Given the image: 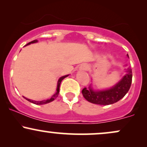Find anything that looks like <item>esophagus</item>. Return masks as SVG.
Wrapping results in <instances>:
<instances>
[{
	"instance_id": "obj_1",
	"label": "esophagus",
	"mask_w": 147,
	"mask_h": 147,
	"mask_svg": "<svg viewBox=\"0 0 147 147\" xmlns=\"http://www.w3.org/2000/svg\"><path fill=\"white\" fill-rule=\"evenodd\" d=\"M86 68H87V67L86 66V65H84V66L83 67V70H86Z\"/></svg>"
}]
</instances>
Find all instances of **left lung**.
Returning <instances> with one entry per match:
<instances>
[{
  "instance_id": "left-lung-1",
  "label": "left lung",
  "mask_w": 147,
  "mask_h": 147,
  "mask_svg": "<svg viewBox=\"0 0 147 147\" xmlns=\"http://www.w3.org/2000/svg\"><path fill=\"white\" fill-rule=\"evenodd\" d=\"M131 82L132 70L131 68H128L126 75L112 88L95 92L91 88L88 89L84 88L82 92L84 98L89 102L100 105H109L118 102L125 96L130 89Z\"/></svg>"
}]
</instances>
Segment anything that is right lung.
Listing matches in <instances>:
<instances>
[{
    "mask_svg": "<svg viewBox=\"0 0 147 147\" xmlns=\"http://www.w3.org/2000/svg\"><path fill=\"white\" fill-rule=\"evenodd\" d=\"M36 42H37L36 40H34V41L30 42V43H28L27 45H30V43H36ZM68 75H65V76H63V77H61V78H59V81H58V84H57V88L56 93H55V95H52V97L50 99H47V100H43V101H39V102L38 101V102H37V101H32V100H31V99H27V98H25V97H24V98L26 99L28 101H29V102L33 103V104H37V105H41V104H48V103H49V102H52V101H54L55 99L57 98V96L59 95V87H60L61 82V81L63 80L64 78H65V77H68Z\"/></svg>",
    "mask_w": 147,
    "mask_h": 147,
    "instance_id": "add662e5",
    "label": "right lung"
}]
</instances>
